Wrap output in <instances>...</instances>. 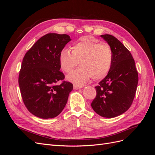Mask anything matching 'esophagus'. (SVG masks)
Listing matches in <instances>:
<instances>
[{
	"mask_svg": "<svg viewBox=\"0 0 155 155\" xmlns=\"http://www.w3.org/2000/svg\"><path fill=\"white\" fill-rule=\"evenodd\" d=\"M83 87V85H76V84H74V88L76 89V90H77V89L81 88Z\"/></svg>",
	"mask_w": 155,
	"mask_h": 155,
	"instance_id": "obj_1",
	"label": "esophagus"
}]
</instances>
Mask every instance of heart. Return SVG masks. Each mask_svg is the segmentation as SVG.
I'll return each instance as SVG.
<instances>
[{"label":"heart","instance_id":"1","mask_svg":"<svg viewBox=\"0 0 155 155\" xmlns=\"http://www.w3.org/2000/svg\"><path fill=\"white\" fill-rule=\"evenodd\" d=\"M72 51L63 48L59 54V66L63 72L69 74L79 62L81 67L68 75V81L83 84L92 78L98 80L109 73L113 62V52L109 45L83 37L72 46Z\"/></svg>","mask_w":155,"mask_h":155}]
</instances>
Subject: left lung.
Segmentation results:
<instances>
[{
    "instance_id": "1",
    "label": "left lung",
    "mask_w": 155,
    "mask_h": 155,
    "mask_svg": "<svg viewBox=\"0 0 155 155\" xmlns=\"http://www.w3.org/2000/svg\"><path fill=\"white\" fill-rule=\"evenodd\" d=\"M101 37L113 52V62L107 76L95 87L96 96L91 104L97 114L114 118L127 110L132 105L138 82V74L130 51L115 37Z\"/></svg>"
}]
</instances>
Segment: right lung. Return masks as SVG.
<instances>
[{"label": "right lung", "mask_w": 155, "mask_h": 155, "mask_svg": "<svg viewBox=\"0 0 155 155\" xmlns=\"http://www.w3.org/2000/svg\"><path fill=\"white\" fill-rule=\"evenodd\" d=\"M67 34H48L26 53L18 76L23 102L32 114L43 119L55 118L66 105L73 85L63 81L59 54L69 41ZM63 81L59 84L58 81Z\"/></svg>", "instance_id": "add662e5"}]
</instances>
